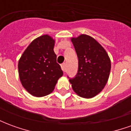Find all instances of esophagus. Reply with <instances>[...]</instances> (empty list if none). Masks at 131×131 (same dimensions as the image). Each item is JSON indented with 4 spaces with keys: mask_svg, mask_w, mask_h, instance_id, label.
<instances>
[{
    "mask_svg": "<svg viewBox=\"0 0 131 131\" xmlns=\"http://www.w3.org/2000/svg\"><path fill=\"white\" fill-rule=\"evenodd\" d=\"M61 67H62V69L63 70V71H66V64L65 63H63L61 65Z\"/></svg>",
    "mask_w": 131,
    "mask_h": 131,
    "instance_id": "esophagus-1",
    "label": "esophagus"
}]
</instances>
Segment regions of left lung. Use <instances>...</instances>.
I'll list each match as a JSON object with an SVG mask.
<instances>
[{
  "instance_id": "8db88e82",
  "label": "left lung",
  "mask_w": 131,
  "mask_h": 131,
  "mask_svg": "<svg viewBox=\"0 0 131 131\" xmlns=\"http://www.w3.org/2000/svg\"><path fill=\"white\" fill-rule=\"evenodd\" d=\"M71 40L79 58L77 77L70 79L77 95L89 99L98 95L107 84L111 60L106 50L94 38L86 34L72 37Z\"/></svg>"
}]
</instances>
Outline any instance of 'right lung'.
Here are the masks:
<instances>
[{
    "mask_svg": "<svg viewBox=\"0 0 131 131\" xmlns=\"http://www.w3.org/2000/svg\"><path fill=\"white\" fill-rule=\"evenodd\" d=\"M55 40L48 34L35 38L21 54L18 62L19 80L31 95L51 93L63 71L54 52Z\"/></svg>",
    "mask_w": 131,
    "mask_h": 131,
    "instance_id": "obj_1",
    "label": "right lung"
}]
</instances>
